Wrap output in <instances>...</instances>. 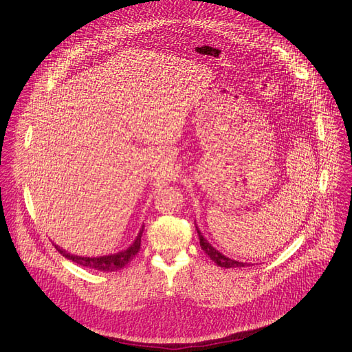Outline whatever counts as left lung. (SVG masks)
I'll use <instances>...</instances> for the list:
<instances>
[{
  "instance_id": "1",
  "label": "left lung",
  "mask_w": 352,
  "mask_h": 352,
  "mask_svg": "<svg viewBox=\"0 0 352 352\" xmlns=\"http://www.w3.org/2000/svg\"><path fill=\"white\" fill-rule=\"evenodd\" d=\"M195 230H197V232H198L199 245H201L202 251H204L218 267H223V268H241V267H248V265H251L250 263H241V261L232 260V258L224 255L223 252H219L217 248H214V247L208 243V239H207L204 235H202V232L199 231V228L197 227V224H195Z\"/></svg>"
}]
</instances>
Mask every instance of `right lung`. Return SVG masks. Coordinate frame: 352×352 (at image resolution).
I'll list each match as a JSON object with an SVG mask.
<instances>
[{"mask_svg": "<svg viewBox=\"0 0 352 352\" xmlns=\"http://www.w3.org/2000/svg\"><path fill=\"white\" fill-rule=\"evenodd\" d=\"M142 231H144V226L141 227L140 232L137 234L134 243L129 245L126 250H122L120 252L116 254H108V255H100V256H82V255H74L69 254L68 251L60 248L57 244H54L57 251L65 256L67 260H71L72 263L80 264L82 267H88L92 270H98V271H117L124 268L133 258L138 254L140 247H141V236H142Z\"/></svg>", "mask_w": 352, "mask_h": 352, "instance_id": "add662e5", "label": "right lung"}]
</instances>
